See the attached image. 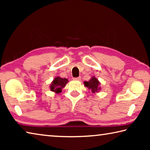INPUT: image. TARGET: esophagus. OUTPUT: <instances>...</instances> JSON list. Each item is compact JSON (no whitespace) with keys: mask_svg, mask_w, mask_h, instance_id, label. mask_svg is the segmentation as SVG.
<instances>
[{"mask_svg":"<svg viewBox=\"0 0 150 150\" xmlns=\"http://www.w3.org/2000/svg\"><path fill=\"white\" fill-rule=\"evenodd\" d=\"M81 79V77H74L73 79L75 80V81H80Z\"/></svg>","mask_w":150,"mask_h":150,"instance_id":"esophagus-1","label":"esophagus"}]
</instances>
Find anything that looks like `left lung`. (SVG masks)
Masks as SVG:
<instances>
[{
    "mask_svg": "<svg viewBox=\"0 0 150 150\" xmlns=\"http://www.w3.org/2000/svg\"><path fill=\"white\" fill-rule=\"evenodd\" d=\"M84 84L86 87H88V88L91 89L93 93L97 92L98 90L100 89V87H98L99 82H98L97 79L94 77L89 81H87V82L85 81V82H84Z\"/></svg>",
    "mask_w": 150,
    "mask_h": 150,
    "instance_id": "8db88e82",
    "label": "left lung"
}]
</instances>
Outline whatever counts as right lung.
Segmentation results:
<instances>
[{"label":"right lung","instance_id":"right-lung-1","mask_svg":"<svg viewBox=\"0 0 150 150\" xmlns=\"http://www.w3.org/2000/svg\"><path fill=\"white\" fill-rule=\"evenodd\" d=\"M67 83L68 80L67 79H63L59 77H55L51 84V91H54L56 93H59L62 92V88L64 87Z\"/></svg>","mask_w":150,"mask_h":150}]
</instances>
